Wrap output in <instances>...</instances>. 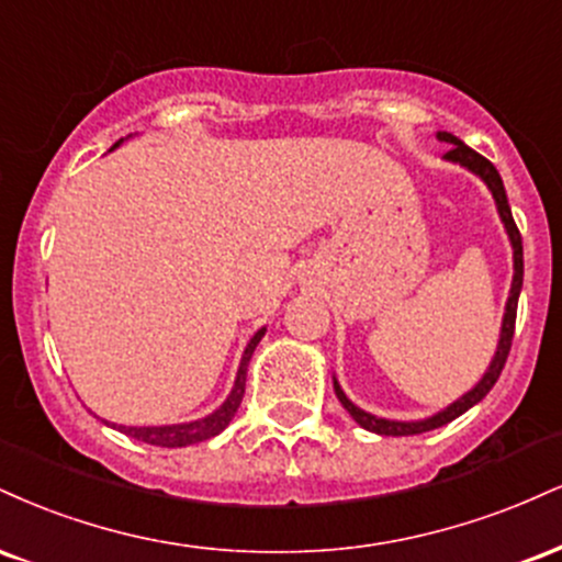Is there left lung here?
Masks as SVG:
<instances>
[{
    "label": "left lung",
    "mask_w": 562,
    "mask_h": 562,
    "mask_svg": "<svg viewBox=\"0 0 562 562\" xmlns=\"http://www.w3.org/2000/svg\"><path fill=\"white\" fill-rule=\"evenodd\" d=\"M438 139L449 142V145H451L449 153L443 158L454 160V164L465 166V169H470L473 173H479L483 182L488 184V190H492V195L496 200V209H499L502 222H505L509 243H513V259H515L513 288H509V299H507V308H505V322H502L499 346H496V353H494V359H492V367H488V372L481 378V383L475 385L473 391H468L465 396L457 398L454 404L447 406V409H443V412H438V415L428 417V420H420V423H396V420H383V417L370 415V412L359 409L357 404L348 402V396H346L344 391H340L338 380H335V396H338L340 404L346 406L348 415H351L353 420L362 425L364 430H372V434H380V436H415V434H425V430L441 428V425H447V423L454 420V417H460L462 412H468L473 404H479L481 398L494 389V383H496V380H499L502 370H505L507 353H509V346H513V335H515V314H518V295H520V288H524V240H520L518 224H515L513 211H509V203H507V195H505V184H502L499 171L494 169L492 160L483 158L481 153H475L473 147L465 145V142L457 139L454 134L438 132Z\"/></svg>",
    "instance_id": "1"
}]
</instances>
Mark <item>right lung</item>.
<instances>
[{"mask_svg": "<svg viewBox=\"0 0 562 562\" xmlns=\"http://www.w3.org/2000/svg\"><path fill=\"white\" fill-rule=\"evenodd\" d=\"M263 333H267V327H261L259 333L250 338L248 348H245L243 353V362H240V370H237V380H235V389H232L229 398L224 402L214 415L203 417V420H195V423H182V425H160V428H126V425H121L119 430H124L126 436L137 438V441H145V443H153V447H190V443H198V441H205V438L222 434L224 428L232 423V417H235L237 406L243 402V393H245V372H248V362L250 357H254L256 346H259V340L263 338Z\"/></svg>", "mask_w": 562, "mask_h": 562, "instance_id": "obj_1", "label": "right lung"}]
</instances>
